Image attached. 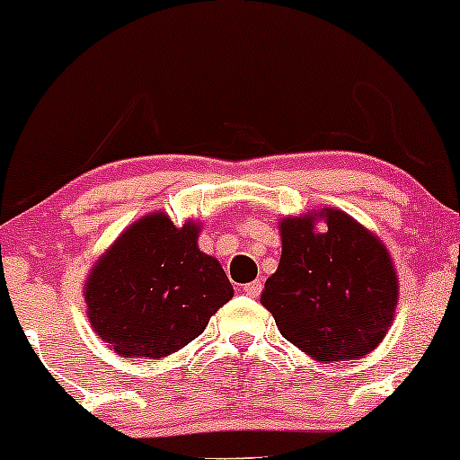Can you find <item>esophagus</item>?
Masks as SVG:
<instances>
[{"instance_id":"obj_1","label":"esophagus","mask_w":460,"mask_h":460,"mask_svg":"<svg viewBox=\"0 0 460 460\" xmlns=\"http://www.w3.org/2000/svg\"><path fill=\"white\" fill-rule=\"evenodd\" d=\"M260 292H261V281L257 279V281H251V284H246L244 286V295L246 296H260Z\"/></svg>"}]
</instances>
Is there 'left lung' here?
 I'll return each mask as SVG.
<instances>
[{"instance_id": "8db88e82", "label": "left lung", "mask_w": 460, "mask_h": 460, "mask_svg": "<svg viewBox=\"0 0 460 460\" xmlns=\"http://www.w3.org/2000/svg\"><path fill=\"white\" fill-rule=\"evenodd\" d=\"M316 217L328 231L314 229ZM281 260L261 305L281 336L319 362L362 358L380 345L397 305L386 246L345 211L290 216L279 225Z\"/></svg>"}]
</instances>
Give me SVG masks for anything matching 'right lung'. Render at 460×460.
I'll return each mask as SVG.
<instances>
[{
  "label": "right lung",
  "instance_id": "right-lung-1",
  "mask_svg": "<svg viewBox=\"0 0 460 460\" xmlns=\"http://www.w3.org/2000/svg\"><path fill=\"white\" fill-rule=\"evenodd\" d=\"M199 222L148 214L95 261L84 284L93 332L119 356L164 358L205 332L234 296L218 260L199 249Z\"/></svg>",
  "mask_w": 460,
  "mask_h": 460
}]
</instances>
